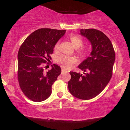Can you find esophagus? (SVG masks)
<instances>
[{
    "instance_id": "esophagus-1",
    "label": "esophagus",
    "mask_w": 130,
    "mask_h": 130,
    "mask_svg": "<svg viewBox=\"0 0 130 130\" xmlns=\"http://www.w3.org/2000/svg\"><path fill=\"white\" fill-rule=\"evenodd\" d=\"M61 72L62 73H64V72H69V71H67V70H65V69H64V68H61Z\"/></svg>"
}]
</instances>
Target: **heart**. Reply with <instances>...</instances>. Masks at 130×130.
I'll return each instance as SVG.
<instances>
[{
    "instance_id": "obj_1",
    "label": "heart",
    "mask_w": 130,
    "mask_h": 130,
    "mask_svg": "<svg viewBox=\"0 0 130 130\" xmlns=\"http://www.w3.org/2000/svg\"><path fill=\"white\" fill-rule=\"evenodd\" d=\"M70 40L71 41L72 46L75 49H78L80 47L82 46L83 44L82 39L78 36L76 35H71L70 36ZM55 49H58L59 48V43H57L55 45ZM87 48H81L80 49L77 51V53L81 56L86 55L87 53ZM76 59L72 57H68V56L62 55L61 57H58L57 59V61L58 63L61 64L63 67L65 68H70L76 62Z\"/></svg>"
}]
</instances>
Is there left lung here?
Segmentation results:
<instances>
[{
	"instance_id": "left-lung-1",
	"label": "left lung",
	"mask_w": 130,
	"mask_h": 130,
	"mask_svg": "<svg viewBox=\"0 0 130 130\" xmlns=\"http://www.w3.org/2000/svg\"><path fill=\"white\" fill-rule=\"evenodd\" d=\"M80 35L90 41V56L78 66L83 73L70 72L68 87L72 95L83 100L92 99L106 87L112 77L115 53L111 41L95 29H80Z\"/></svg>"
}]
</instances>
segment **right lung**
Instances as JSON below:
<instances>
[{"mask_svg":"<svg viewBox=\"0 0 130 130\" xmlns=\"http://www.w3.org/2000/svg\"><path fill=\"white\" fill-rule=\"evenodd\" d=\"M65 31L39 29L27 37L19 48L18 81L24 95L32 101H43L52 94V86L61 73V68L53 64L51 70L44 72L43 65L50 61L55 46Z\"/></svg>","mask_w":130,"mask_h":130,"instance_id":"add662e5","label":"right lung"}]
</instances>
